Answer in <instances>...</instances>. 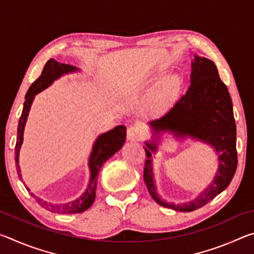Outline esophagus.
<instances>
[{"label":"esophagus","mask_w":254,"mask_h":254,"mask_svg":"<svg viewBox=\"0 0 254 254\" xmlns=\"http://www.w3.org/2000/svg\"><path fill=\"white\" fill-rule=\"evenodd\" d=\"M144 135H145V132L141 127L134 126V127H130L127 128V140L132 141V142H134V141L142 140Z\"/></svg>","instance_id":"obj_1"}]
</instances>
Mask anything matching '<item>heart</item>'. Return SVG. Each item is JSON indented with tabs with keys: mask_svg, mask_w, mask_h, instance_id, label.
<instances>
[{
	"mask_svg": "<svg viewBox=\"0 0 254 254\" xmlns=\"http://www.w3.org/2000/svg\"><path fill=\"white\" fill-rule=\"evenodd\" d=\"M180 87L179 76L170 74L163 77L147 98L148 109L154 114H162L175 104Z\"/></svg>",
	"mask_w": 254,
	"mask_h": 254,
	"instance_id": "b5f03b06",
	"label": "heart"
}]
</instances>
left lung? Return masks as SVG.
<instances>
[{
  "label": "left lung",
  "instance_id": "8db88e82",
  "mask_svg": "<svg viewBox=\"0 0 254 254\" xmlns=\"http://www.w3.org/2000/svg\"><path fill=\"white\" fill-rule=\"evenodd\" d=\"M148 124L152 136L144 142L147 160L143 179L149 194L159 205L179 212H192L203 207L229 186L238 166L236 126L230 93L212 60L194 55L190 84L186 94L168 113ZM165 132H170L178 139L190 138L208 144L218 156V169L213 180L196 199L187 203H168L156 191L152 153H156L161 135Z\"/></svg>",
  "mask_w": 254,
  "mask_h": 254
}]
</instances>
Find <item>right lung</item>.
Listing matches in <instances>:
<instances>
[{"instance_id": "obj_1", "label": "right lung", "mask_w": 254, "mask_h": 254, "mask_svg": "<svg viewBox=\"0 0 254 254\" xmlns=\"http://www.w3.org/2000/svg\"><path fill=\"white\" fill-rule=\"evenodd\" d=\"M80 71L79 68H77L72 65H68V64H62L56 62L55 59H49L48 62L42 69V72L39 78L34 80L32 85L30 86L27 94H25V101L23 104V110L21 118L19 120V126H18V137H16V144H15V165H16V171H18L19 178L22 180V175H21V169L19 165V154L21 145L23 143V133L25 123H27L28 115L31 105L33 103L34 97L37 94L45 91L46 88H48L49 86L54 84L55 80L59 79L60 77L72 74V72H78ZM127 139V127L124 126H118L112 130L107 131L105 133L96 137L95 142L93 144L92 152L89 154L88 158V168H89V179L87 187L84 190L78 198L74 200L68 201V203H59L54 204L50 201H47L45 199L40 198V197L36 196L32 192H30L31 196H33L38 204L41 205L42 207L50 210L54 213H60V214H76L81 213L89 208L95 200L96 196V186H97V177L98 173L102 168V166L104 165L106 160H109L111 157H113L119 150H121L123 147L124 142ZM30 191V189L25 186Z\"/></svg>"}]
</instances>
